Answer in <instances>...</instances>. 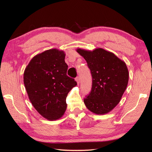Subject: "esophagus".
<instances>
[{
  "mask_svg": "<svg viewBox=\"0 0 152 152\" xmlns=\"http://www.w3.org/2000/svg\"><path fill=\"white\" fill-rule=\"evenodd\" d=\"M75 80L77 81V84H79L80 83V78H79V77H77L75 78Z\"/></svg>",
  "mask_w": 152,
  "mask_h": 152,
  "instance_id": "obj_1",
  "label": "esophagus"
}]
</instances>
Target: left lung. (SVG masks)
<instances>
[{"instance_id":"8db88e82","label":"left lung","mask_w":152,"mask_h":152,"mask_svg":"<svg viewBox=\"0 0 152 152\" xmlns=\"http://www.w3.org/2000/svg\"><path fill=\"white\" fill-rule=\"evenodd\" d=\"M86 59L93 78L90 93L84 102L87 109L98 115L110 112L120 102L129 80L125 62L102 48L91 50L77 49Z\"/></svg>"}]
</instances>
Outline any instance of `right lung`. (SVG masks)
<instances>
[{"label": "right lung", "instance_id": "right-lung-1", "mask_svg": "<svg viewBox=\"0 0 152 152\" xmlns=\"http://www.w3.org/2000/svg\"><path fill=\"white\" fill-rule=\"evenodd\" d=\"M63 50L52 49L36 55L26 67L23 82L30 102L49 121L61 118L66 109V98L77 86L66 75L68 65Z\"/></svg>", "mask_w": 152, "mask_h": 152}]
</instances>
